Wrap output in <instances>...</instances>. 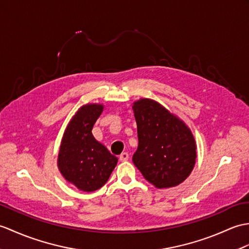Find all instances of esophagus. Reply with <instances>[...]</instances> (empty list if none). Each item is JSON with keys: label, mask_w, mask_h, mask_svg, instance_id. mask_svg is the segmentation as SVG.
I'll use <instances>...</instances> for the list:
<instances>
[{"label": "esophagus", "mask_w": 249, "mask_h": 249, "mask_svg": "<svg viewBox=\"0 0 249 249\" xmlns=\"http://www.w3.org/2000/svg\"><path fill=\"white\" fill-rule=\"evenodd\" d=\"M128 158H129V155H128V154H127V153H122V154L120 155L119 160L122 161V162H124V161L128 160Z\"/></svg>", "instance_id": "1"}]
</instances>
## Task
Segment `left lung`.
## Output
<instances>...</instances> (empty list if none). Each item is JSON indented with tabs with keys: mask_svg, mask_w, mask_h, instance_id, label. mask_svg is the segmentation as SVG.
<instances>
[{
	"mask_svg": "<svg viewBox=\"0 0 249 249\" xmlns=\"http://www.w3.org/2000/svg\"><path fill=\"white\" fill-rule=\"evenodd\" d=\"M139 145L132 161L143 177L156 188H172L192 172L196 145L182 121L157 102L142 98L132 106Z\"/></svg>",
	"mask_w": 249,
	"mask_h": 249,
	"instance_id": "8db88e82",
	"label": "left lung"
}]
</instances>
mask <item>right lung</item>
I'll return each instance as SVG.
<instances>
[{
  "label": "right lung",
  "instance_id": "1",
  "mask_svg": "<svg viewBox=\"0 0 249 249\" xmlns=\"http://www.w3.org/2000/svg\"><path fill=\"white\" fill-rule=\"evenodd\" d=\"M102 105H85L74 115L63 134L58 167L68 181L85 192H93L107 182L118 158L95 140L92 128Z\"/></svg>",
  "mask_w": 249,
  "mask_h": 249
}]
</instances>
